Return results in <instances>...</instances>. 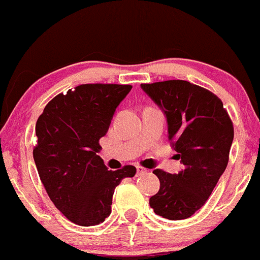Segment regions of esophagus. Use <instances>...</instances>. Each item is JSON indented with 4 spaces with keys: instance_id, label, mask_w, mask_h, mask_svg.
Masks as SVG:
<instances>
[{
    "instance_id": "1",
    "label": "esophagus",
    "mask_w": 260,
    "mask_h": 260,
    "mask_svg": "<svg viewBox=\"0 0 260 260\" xmlns=\"http://www.w3.org/2000/svg\"><path fill=\"white\" fill-rule=\"evenodd\" d=\"M146 172H148V169L143 168V167H140V166L136 167V174H138V176H141V174L146 173Z\"/></svg>"
}]
</instances>
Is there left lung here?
<instances>
[{
	"label": "left lung",
	"mask_w": 260,
	"mask_h": 260,
	"mask_svg": "<svg viewBox=\"0 0 260 260\" xmlns=\"http://www.w3.org/2000/svg\"><path fill=\"white\" fill-rule=\"evenodd\" d=\"M141 89L166 115L172 148L184 166L176 174L153 171L160 188L149 205L168 220L188 218L204 206L225 172L233 122L216 94L187 81L141 84Z\"/></svg>",
	"instance_id": "8db88e82"
}]
</instances>
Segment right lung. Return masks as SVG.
<instances>
[{"instance_id": "add662e5", "label": "right lung", "mask_w": 260, "mask_h": 260, "mask_svg": "<svg viewBox=\"0 0 260 260\" xmlns=\"http://www.w3.org/2000/svg\"><path fill=\"white\" fill-rule=\"evenodd\" d=\"M129 84H81L54 97L35 126V166L51 202L72 222L93 226L111 214L116 186L136 168L109 171L100 139L106 135Z\"/></svg>"}]
</instances>
